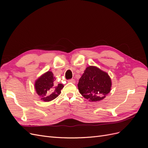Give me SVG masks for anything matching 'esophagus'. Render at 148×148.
I'll list each match as a JSON object with an SVG mask.
<instances>
[{
	"label": "esophagus",
	"instance_id": "esophagus-1",
	"mask_svg": "<svg viewBox=\"0 0 148 148\" xmlns=\"http://www.w3.org/2000/svg\"><path fill=\"white\" fill-rule=\"evenodd\" d=\"M68 82H70V83H75V80L74 79H69Z\"/></svg>",
	"mask_w": 148,
	"mask_h": 148
}]
</instances>
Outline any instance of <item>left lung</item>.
Wrapping results in <instances>:
<instances>
[{"instance_id": "obj_1", "label": "left lung", "mask_w": 148, "mask_h": 148, "mask_svg": "<svg viewBox=\"0 0 148 148\" xmlns=\"http://www.w3.org/2000/svg\"><path fill=\"white\" fill-rule=\"evenodd\" d=\"M111 87L109 74L96 66H88L78 84L80 94L90 102L104 99L110 91Z\"/></svg>"}]
</instances>
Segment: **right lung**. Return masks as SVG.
I'll list each match as a JSON object with an SVG mask.
<instances>
[{"instance_id": "1", "label": "right lung", "mask_w": 148, "mask_h": 148, "mask_svg": "<svg viewBox=\"0 0 148 148\" xmlns=\"http://www.w3.org/2000/svg\"><path fill=\"white\" fill-rule=\"evenodd\" d=\"M64 85L57 83L51 71H46L36 80L34 89L40 99L44 102L53 100L61 93Z\"/></svg>"}]
</instances>
